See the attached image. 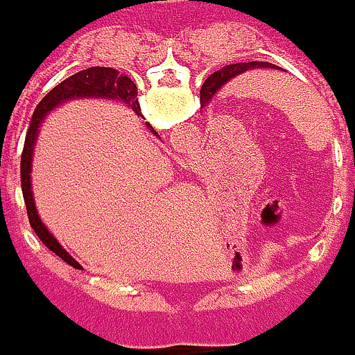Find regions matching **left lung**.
<instances>
[{"label": "left lung", "mask_w": 355, "mask_h": 355, "mask_svg": "<svg viewBox=\"0 0 355 355\" xmlns=\"http://www.w3.org/2000/svg\"><path fill=\"white\" fill-rule=\"evenodd\" d=\"M260 67H266V69H280V67H274L272 63H260V61L224 65L223 69L214 71L207 81L202 83V87H200V101H202V103H210V101L214 99V97L223 91L226 83H230L232 79H236V77L242 75L244 71L260 69Z\"/></svg>", "instance_id": "obj_1"}]
</instances>
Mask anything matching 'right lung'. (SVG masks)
Instances as JSON below:
<instances>
[{
  "label": "right lung",
  "instance_id": "add662e5",
  "mask_svg": "<svg viewBox=\"0 0 355 355\" xmlns=\"http://www.w3.org/2000/svg\"><path fill=\"white\" fill-rule=\"evenodd\" d=\"M137 95V87L127 75H119V71L111 67H89V69L79 71L75 75H71L69 79L61 81L59 85L53 87L37 105L35 113L31 116L29 123V131L25 137L24 155H21V189H24L25 207H27V216L29 224L35 230L39 240L59 256L61 260H65L73 268H81V264L73 258V256L59 244V240L55 239L49 232V228L43 224L39 216L37 207H35V198L31 191V164H33V148L37 143L39 127L43 125V121L47 115L55 111L57 107L69 103L75 99H109V101H121L125 103L129 109H132L139 115V99H135ZM148 129V125H147ZM153 131V129H150ZM155 132V131H153ZM157 135V132H155Z\"/></svg>",
  "mask_w": 355,
  "mask_h": 355
}]
</instances>
